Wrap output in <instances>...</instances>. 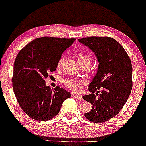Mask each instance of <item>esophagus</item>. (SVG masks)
<instances>
[{
  "mask_svg": "<svg viewBox=\"0 0 146 146\" xmlns=\"http://www.w3.org/2000/svg\"><path fill=\"white\" fill-rule=\"evenodd\" d=\"M74 95V97L75 98H76L78 100H83V98H82V96L80 94H72Z\"/></svg>",
  "mask_w": 146,
  "mask_h": 146,
  "instance_id": "esophagus-1",
  "label": "esophagus"
}]
</instances>
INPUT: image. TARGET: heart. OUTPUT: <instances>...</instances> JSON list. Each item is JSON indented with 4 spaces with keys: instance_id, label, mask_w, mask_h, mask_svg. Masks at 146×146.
<instances>
[{
    "instance_id": "1",
    "label": "heart",
    "mask_w": 146,
    "mask_h": 146,
    "mask_svg": "<svg viewBox=\"0 0 146 146\" xmlns=\"http://www.w3.org/2000/svg\"><path fill=\"white\" fill-rule=\"evenodd\" d=\"M78 61L80 64H90V57L88 54H87L84 53V52H80L77 56ZM64 57L62 56L60 58L58 63V66L60 67L64 61ZM84 80H76V79H70L65 80L64 83L70 89H71L73 91H78L80 89V84L83 83Z\"/></svg>"
}]
</instances>
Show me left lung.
<instances>
[{
    "mask_svg": "<svg viewBox=\"0 0 146 146\" xmlns=\"http://www.w3.org/2000/svg\"><path fill=\"white\" fill-rule=\"evenodd\" d=\"M78 41L94 53L99 63L89 85L91 94L82 97L92 106L84 116L92 122H104L119 112L130 94L131 60L122 46L111 38L92 36Z\"/></svg>",
    "mask_w": 146,
    "mask_h": 146,
    "instance_id": "8db88e82",
    "label": "left lung"
}]
</instances>
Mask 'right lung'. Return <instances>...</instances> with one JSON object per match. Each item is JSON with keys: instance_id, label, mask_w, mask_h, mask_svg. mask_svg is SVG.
I'll list each match as a JSON object with an SVG mask.
<instances>
[{"instance_id": "obj_1", "label": "right lung", "mask_w": 146, "mask_h": 146, "mask_svg": "<svg viewBox=\"0 0 146 146\" xmlns=\"http://www.w3.org/2000/svg\"><path fill=\"white\" fill-rule=\"evenodd\" d=\"M74 38L42 37L26 45L14 63L13 87L23 110L36 120L48 121L60 110L63 102L71 96L64 89L54 90L46 85L45 78L56 69L61 56Z\"/></svg>"}]
</instances>
